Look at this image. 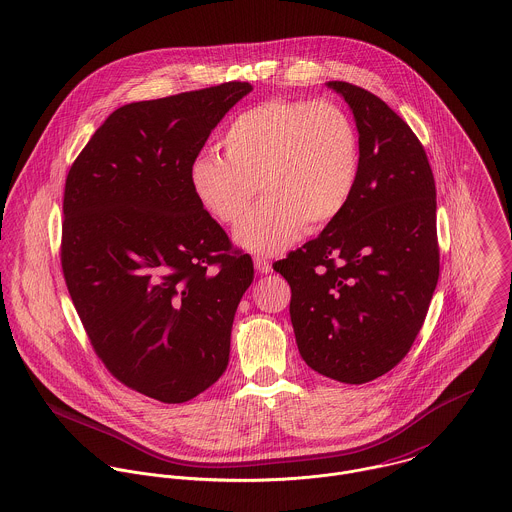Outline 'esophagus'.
<instances>
[{
	"label": "esophagus",
	"instance_id": "34e87169",
	"mask_svg": "<svg viewBox=\"0 0 512 512\" xmlns=\"http://www.w3.org/2000/svg\"><path fill=\"white\" fill-rule=\"evenodd\" d=\"M254 268L260 272V274H268L272 272V262L264 256H254Z\"/></svg>",
	"mask_w": 512,
	"mask_h": 512
}]
</instances>
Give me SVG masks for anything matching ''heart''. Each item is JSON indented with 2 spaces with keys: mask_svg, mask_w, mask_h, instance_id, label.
I'll return each mask as SVG.
<instances>
[{
  "mask_svg": "<svg viewBox=\"0 0 512 512\" xmlns=\"http://www.w3.org/2000/svg\"><path fill=\"white\" fill-rule=\"evenodd\" d=\"M216 153L188 169L194 198L222 224L248 210L256 184L262 202L236 226L234 240L252 254H278L302 232L340 218L351 202L361 149L351 117L332 101L272 99L226 127Z\"/></svg>",
  "mask_w": 512,
  "mask_h": 512,
  "instance_id": "heart-1",
  "label": "heart"
}]
</instances>
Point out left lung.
I'll return each mask as SVG.
<instances>
[{"label": "left lung", "instance_id": "8db88e82", "mask_svg": "<svg viewBox=\"0 0 512 512\" xmlns=\"http://www.w3.org/2000/svg\"><path fill=\"white\" fill-rule=\"evenodd\" d=\"M359 133L355 194L324 232L274 264L290 288L300 355L341 383L393 369L417 338L437 280V200L427 155L377 95L330 81Z\"/></svg>", "mask_w": 512, "mask_h": 512}]
</instances>
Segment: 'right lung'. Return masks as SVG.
<instances>
[{"mask_svg": "<svg viewBox=\"0 0 512 512\" xmlns=\"http://www.w3.org/2000/svg\"><path fill=\"white\" fill-rule=\"evenodd\" d=\"M252 91L230 81L113 111L71 165L61 268L89 341L127 387L184 403L224 373L248 254L188 182L210 131Z\"/></svg>", "mask_w": 512, "mask_h": 512, "instance_id": "right-lung-1", "label": "right lung"}]
</instances>
